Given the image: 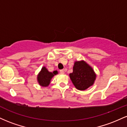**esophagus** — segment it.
<instances>
[{
    "mask_svg": "<svg viewBox=\"0 0 127 127\" xmlns=\"http://www.w3.org/2000/svg\"><path fill=\"white\" fill-rule=\"evenodd\" d=\"M60 73L64 74V70H60Z\"/></svg>",
    "mask_w": 127,
    "mask_h": 127,
    "instance_id": "obj_1",
    "label": "esophagus"
}]
</instances>
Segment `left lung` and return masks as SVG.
Instances as JSON below:
<instances>
[{
  "label": "left lung",
  "instance_id": "8db88e82",
  "mask_svg": "<svg viewBox=\"0 0 127 127\" xmlns=\"http://www.w3.org/2000/svg\"><path fill=\"white\" fill-rule=\"evenodd\" d=\"M70 78L76 88L81 91L87 90L94 84L96 75L94 70L84 61L75 62Z\"/></svg>",
  "mask_w": 127,
  "mask_h": 127
}]
</instances>
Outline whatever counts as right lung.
Returning a JSON list of instances; mask_svg holds the SVG:
<instances>
[{
    "instance_id": "obj_1",
    "label": "right lung",
    "mask_w": 127,
    "mask_h": 127,
    "mask_svg": "<svg viewBox=\"0 0 127 127\" xmlns=\"http://www.w3.org/2000/svg\"><path fill=\"white\" fill-rule=\"evenodd\" d=\"M57 73V70L54 71L53 72H49L45 67H43L37 75V82L42 87H48L50 84L51 79Z\"/></svg>"
}]
</instances>
